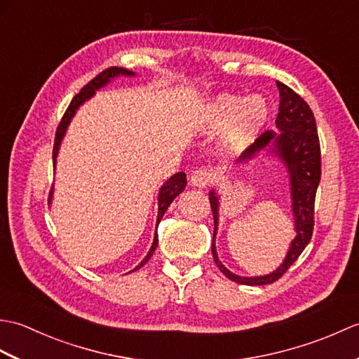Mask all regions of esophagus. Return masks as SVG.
Instances as JSON below:
<instances>
[{
    "label": "esophagus",
    "mask_w": 359,
    "mask_h": 359,
    "mask_svg": "<svg viewBox=\"0 0 359 359\" xmlns=\"http://www.w3.org/2000/svg\"><path fill=\"white\" fill-rule=\"evenodd\" d=\"M212 180V172L207 168H197L196 171L191 172V177H189V185L196 188H205L211 184Z\"/></svg>",
    "instance_id": "1"
}]
</instances>
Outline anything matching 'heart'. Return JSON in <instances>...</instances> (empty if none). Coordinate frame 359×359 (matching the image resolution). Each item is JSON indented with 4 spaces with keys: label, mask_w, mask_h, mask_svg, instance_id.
Returning a JSON list of instances; mask_svg holds the SVG:
<instances>
[{
    "label": "heart",
    "mask_w": 359,
    "mask_h": 359,
    "mask_svg": "<svg viewBox=\"0 0 359 359\" xmlns=\"http://www.w3.org/2000/svg\"><path fill=\"white\" fill-rule=\"evenodd\" d=\"M265 98L219 94L203 106L201 123L208 131L225 129L224 142L230 151H241L253 142L269 118Z\"/></svg>",
    "instance_id": "1"
}]
</instances>
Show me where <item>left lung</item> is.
<instances>
[{"label": "left lung", "instance_id": "8db88e82", "mask_svg": "<svg viewBox=\"0 0 359 359\" xmlns=\"http://www.w3.org/2000/svg\"><path fill=\"white\" fill-rule=\"evenodd\" d=\"M276 86L280 97L276 117L278 133L265 131L238 158V163H247L248 160L257 157L264 151L266 156L279 158V162L284 163L287 170L296 236L290 243L285 259L276 270L264 276H239L219 261L216 234L219 228L220 199L215 188L208 193L212 216H215V233H212L211 245L212 259L228 279L245 285H265L278 280L299 257L313 234L315 197L319 180H321V148H319L315 116L310 106L293 89L280 81H276Z\"/></svg>", "mask_w": 359, "mask_h": 359}]
</instances>
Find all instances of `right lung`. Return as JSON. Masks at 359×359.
Masks as SVG:
<instances>
[{
    "label": "right lung",
    "instance_id": "right-lung-1",
    "mask_svg": "<svg viewBox=\"0 0 359 359\" xmlns=\"http://www.w3.org/2000/svg\"><path fill=\"white\" fill-rule=\"evenodd\" d=\"M120 75H123V77H134L135 72L128 71V69H125V67H109V69H106V71H103L102 74H98L94 80H90V81L88 83V85H86L85 88H83V89L80 90V93L72 98V102H71L69 106H67V109H66V112H65V116H63L62 121H60L58 129H57V134H55V143H53V154H52L53 166L57 165V156H58L60 147H62L63 137H65V134H66V131H67V126H69V123L72 121L75 114H77L80 106H81L83 103H86L88 100H90V98H93V97L95 95L97 90H100V89L104 88L106 85H109L111 80L120 77ZM185 187H187V174H185V172H175L174 175H171V177L165 182V184H163L162 187H160L158 199H157V202H158V212H157V224H156V228H157V225L160 224V220H162V217H163V215H165V211L168 210V207H170L171 202L175 199V197H177L182 191H184ZM52 194H53V188H52V191H50V194H49V203H50V201H52ZM157 243H158V234H157V231H156L154 241H152V245H151V248H149V251H148V255L144 256L143 261H142L139 265H137L135 269H133L131 271H135V270L142 269V266L149 261L151 256L154 255V251H156V248H157ZM131 271H129V273H131Z\"/></svg>",
    "mask_w": 359,
    "mask_h": 359
}]
</instances>
